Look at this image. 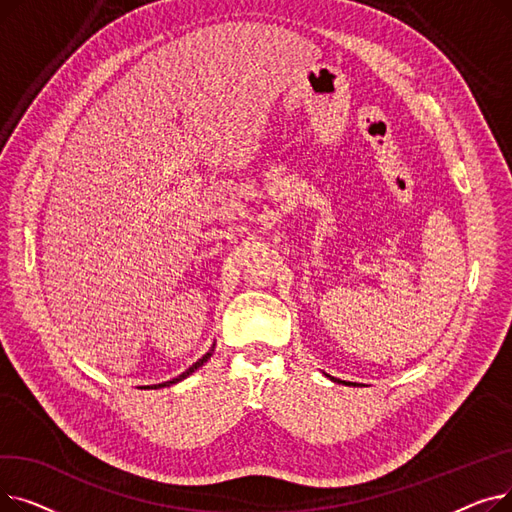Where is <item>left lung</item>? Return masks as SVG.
Masks as SVG:
<instances>
[{
	"mask_svg": "<svg viewBox=\"0 0 512 512\" xmlns=\"http://www.w3.org/2000/svg\"><path fill=\"white\" fill-rule=\"evenodd\" d=\"M334 380V378H332ZM342 384H346V386H355V384H351V382H342Z\"/></svg>",
	"mask_w": 512,
	"mask_h": 512,
	"instance_id": "8db88e82",
	"label": "left lung"
}]
</instances>
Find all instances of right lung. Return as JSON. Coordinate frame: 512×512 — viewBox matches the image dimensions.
Instances as JSON below:
<instances>
[{
  "label": "right lung",
  "mask_w": 512,
  "mask_h": 512,
  "mask_svg": "<svg viewBox=\"0 0 512 512\" xmlns=\"http://www.w3.org/2000/svg\"><path fill=\"white\" fill-rule=\"evenodd\" d=\"M211 355H213V346L209 348V353H205V355H203V357H201V359H199L197 363H193V365H191V367H188L186 371H182V373L178 375V378H174V380H170V382H161V384H153V386H147V388H153V390H157V388H166V386H172V384H178V382H182L184 378H188V375H191V373H195V371H197V369H199V367H201V365H203V363H205V361H207V359H209Z\"/></svg>",
  "instance_id": "1"
}]
</instances>
